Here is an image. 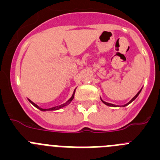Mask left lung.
Listing matches in <instances>:
<instances>
[{"instance_id":"left-lung-1","label":"left lung","mask_w":160,"mask_h":160,"mask_svg":"<svg viewBox=\"0 0 160 160\" xmlns=\"http://www.w3.org/2000/svg\"><path fill=\"white\" fill-rule=\"evenodd\" d=\"M141 90H142V89H141ZM141 90H140V91H139V92H138V93H137V94H136V96H134V97H133V98H132V100H130V101H129V102H128V103H126V104H124V105H123V106H122V107H125V106H127V105H128V104H129V103H132V101H133V100H136V98H137V96H139V93H140ZM100 99H101V98H100ZM101 101H102V102H103V103H104V104L108 105V106H111V107H119V106H118V105H115V104H112V103H107V102H105V101H103V100H102V99H101Z\"/></svg>"}]
</instances>
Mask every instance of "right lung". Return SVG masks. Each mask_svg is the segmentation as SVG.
I'll list each match as a JSON object with an SVG mask.
<instances>
[{"label":"right lung","mask_w":160,"mask_h":160,"mask_svg":"<svg viewBox=\"0 0 160 160\" xmlns=\"http://www.w3.org/2000/svg\"><path fill=\"white\" fill-rule=\"evenodd\" d=\"M75 92H76V89H75V90H74V92H73V94H72V97L70 98L69 100H68V101L66 102V103H63V104L60 105V106H57V107H53V108H48V109H44V108H40V107H39V106H37V105L36 104V103H34L33 102L31 101V100H30L29 99H28V101H29L30 103H32V104L33 105V106H35L36 108H37L40 109V110H41V111H43V112H45V111H54V110H58V109L61 108H63V107H65V106H67V105L68 104V103H71L72 100H73V98H74Z\"/></svg>","instance_id":"right-lung-1"}]
</instances>
